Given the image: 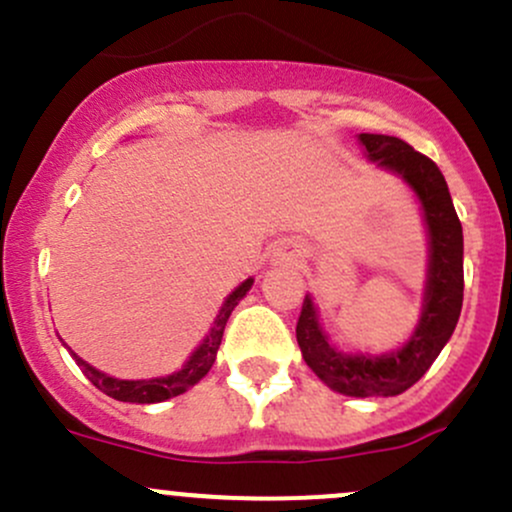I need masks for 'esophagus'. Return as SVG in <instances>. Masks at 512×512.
Masks as SVG:
<instances>
[{
  "mask_svg": "<svg viewBox=\"0 0 512 512\" xmlns=\"http://www.w3.org/2000/svg\"><path fill=\"white\" fill-rule=\"evenodd\" d=\"M296 252H299V250H294V247H291V245H286V247H282V252H279V255H286V257H294V255H296Z\"/></svg>",
  "mask_w": 512,
  "mask_h": 512,
  "instance_id": "1",
  "label": "esophagus"
}]
</instances>
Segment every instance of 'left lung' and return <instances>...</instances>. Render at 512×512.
<instances>
[{
    "mask_svg": "<svg viewBox=\"0 0 512 512\" xmlns=\"http://www.w3.org/2000/svg\"><path fill=\"white\" fill-rule=\"evenodd\" d=\"M369 160L401 174L423 204L430 233L428 291L420 325L403 350L384 357L342 355L320 330L313 301L303 299L296 340L308 367L323 384L345 396H398L411 389L452 338L464 299V238L452 196L440 167L406 140L379 133H359Z\"/></svg>",
    "mask_w": 512,
    "mask_h": 512,
    "instance_id": "obj_1",
    "label": "left lung"
}]
</instances>
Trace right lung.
Segmentation results:
<instances>
[{
    "instance_id": "obj_1",
    "label": "right lung",
    "mask_w": 512,
    "mask_h": 512,
    "mask_svg": "<svg viewBox=\"0 0 512 512\" xmlns=\"http://www.w3.org/2000/svg\"><path fill=\"white\" fill-rule=\"evenodd\" d=\"M250 286H252V279H247V282L240 284L238 289L228 296L226 303H223L221 313H218L216 325L211 328V333L206 335V340L201 342L199 350L189 357V362L184 364L182 372H177V374L162 376V379H148V381L145 379L143 381H123V379H114V376L101 374L99 369L89 367V364L82 362L77 355H72V357H75V362L82 367L84 376H87V379L92 381L99 391H104L106 396L116 398V401H123V403L167 401V398L179 396V393H184L189 386H194L196 381L204 379V376L209 374L213 362H216V352H218V345H221V340H223V330H226L230 313H233V308L238 306V301L243 299Z\"/></svg>"
}]
</instances>
